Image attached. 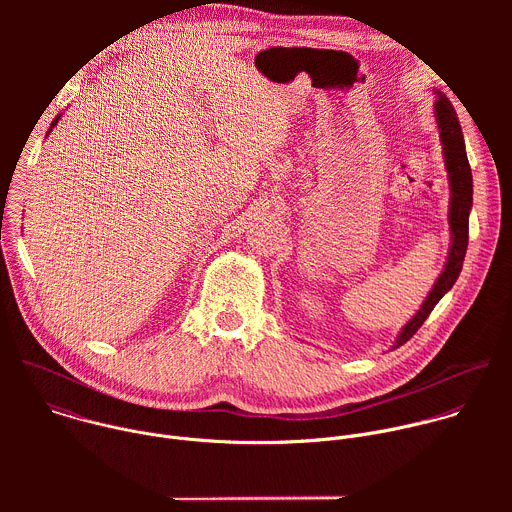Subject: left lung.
<instances>
[{
    "label": "left lung",
    "instance_id": "1",
    "mask_svg": "<svg viewBox=\"0 0 512 512\" xmlns=\"http://www.w3.org/2000/svg\"><path fill=\"white\" fill-rule=\"evenodd\" d=\"M435 93V125L437 133H440L442 141V154H444V166L448 172V184H450V208H448V225H450V249L448 259L444 263L442 273L437 275L433 287L429 289L427 298L423 300L421 308L413 314V318L399 330L391 350L403 346L427 320L435 304L440 302L448 291L454 287L468 249V218L472 210V170L466 156V143L464 133L460 127V121L456 117V111L446 95L440 91Z\"/></svg>",
    "mask_w": 512,
    "mask_h": 512
}]
</instances>
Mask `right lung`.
Segmentation results:
<instances>
[{"instance_id": "right-lung-1", "label": "right lung", "mask_w": 512, "mask_h": 512, "mask_svg": "<svg viewBox=\"0 0 512 512\" xmlns=\"http://www.w3.org/2000/svg\"><path fill=\"white\" fill-rule=\"evenodd\" d=\"M60 117H62V115H56V119L52 121V125H50V129H48V133H50V131L56 127V123H58V119H60Z\"/></svg>"}]
</instances>
